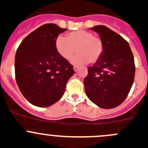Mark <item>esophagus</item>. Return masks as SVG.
Listing matches in <instances>:
<instances>
[{"mask_svg": "<svg viewBox=\"0 0 148 148\" xmlns=\"http://www.w3.org/2000/svg\"><path fill=\"white\" fill-rule=\"evenodd\" d=\"M74 71H77L79 70V66H74Z\"/></svg>", "mask_w": 148, "mask_h": 148, "instance_id": "esophagus-1", "label": "esophagus"}]
</instances>
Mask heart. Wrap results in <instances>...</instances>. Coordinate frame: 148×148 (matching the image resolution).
<instances>
[{
	"mask_svg": "<svg viewBox=\"0 0 148 148\" xmlns=\"http://www.w3.org/2000/svg\"><path fill=\"white\" fill-rule=\"evenodd\" d=\"M55 48L58 53L68 61L71 59L77 50L78 53L72 59L74 64L95 63L104 52L102 40L85 30L72 31L66 37L58 36L55 39Z\"/></svg>",
	"mask_w": 148,
	"mask_h": 148,
	"instance_id": "heart-1",
	"label": "heart"
}]
</instances>
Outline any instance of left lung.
<instances>
[{
    "mask_svg": "<svg viewBox=\"0 0 148 148\" xmlns=\"http://www.w3.org/2000/svg\"><path fill=\"white\" fill-rule=\"evenodd\" d=\"M104 44L102 57L92 66L84 80L88 98L99 107L114 108L127 97L135 79L134 56L129 44L107 26L91 28Z\"/></svg>",
    "mask_w": 148,
    "mask_h": 148,
    "instance_id": "obj_1",
    "label": "left lung"
}]
</instances>
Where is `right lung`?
Listing matches in <instances>:
<instances>
[{
  "mask_svg": "<svg viewBox=\"0 0 148 148\" xmlns=\"http://www.w3.org/2000/svg\"><path fill=\"white\" fill-rule=\"evenodd\" d=\"M66 30L46 23L27 36L16 51V83L24 97L37 107H47L59 101L74 74L73 66L55 48L56 38Z\"/></svg>",
  "mask_w": 148,
  "mask_h": 148,
  "instance_id": "right-lung-1",
  "label": "right lung"
}]
</instances>
